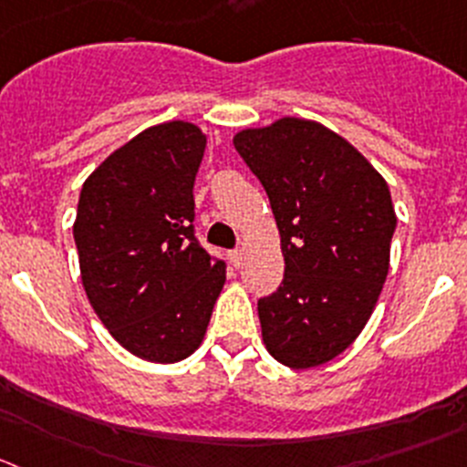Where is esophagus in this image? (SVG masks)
Wrapping results in <instances>:
<instances>
[{"mask_svg":"<svg viewBox=\"0 0 467 467\" xmlns=\"http://www.w3.org/2000/svg\"><path fill=\"white\" fill-rule=\"evenodd\" d=\"M229 261L236 265V268H241V265H243V250H231L229 252Z\"/></svg>","mask_w":467,"mask_h":467,"instance_id":"1","label":"esophagus"}]
</instances>
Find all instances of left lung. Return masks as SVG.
I'll list each match as a JSON object with an SVG mask.
<instances>
[{
    "mask_svg": "<svg viewBox=\"0 0 467 467\" xmlns=\"http://www.w3.org/2000/svg\"><path fill=\"white\" fill-rule=\"evenodd\" d=\"M234 146L261 181L282 236L284 279L259 300L268 353L293 369L330 362L369 321L397 229L383 176L326 126L279 119Z\"/></svg>",
    "mask_w": 467,
    "mask_h": 467,
    "instance_id": "8db88e82",
    "label": "left lung"
}]
</instances>
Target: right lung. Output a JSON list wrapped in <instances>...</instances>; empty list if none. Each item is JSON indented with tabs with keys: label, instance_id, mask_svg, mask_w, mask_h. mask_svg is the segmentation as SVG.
I'll use <instances>...</instances> for the list:
<instances>
[{
	"label": "right lung",
	"instance_id": "add662e5",
	"mask_svg": "<svg viewBox=\"0 0 467 467\" xmlns=\"http://www.w3.org/2000/svg\"><path fill=\"white\" fill-rule=\"evenodd\" d=\"M206 137L170 121L114 150L82 185L73 236L88 303L149 362H179L206 335L226 264L194 236Z\"/></svg>",
	"mask_w": 467,
	"mask_h": 467
}]
</instances>
